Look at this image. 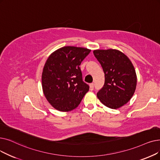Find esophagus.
Returning a JSON list of instances; mask_svg holds the SVG:
<instances>
[{"instance_id":"34e87169","label":"esophagus","mask_w":160,"mask_h":160,"mask_svg":"<svg viewBox=\"0 0 160 160\" xmlns=\"http://www.w3.org/2000/svg\"><path fill=\"white\" fill-rule=\"evenodd\" d=\"M89 89H90V90H93V89H94V84L93 83H92V84H89Z\"/></svg>"}]
</instances>
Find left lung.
Returning <instances> with one entry per match:
<instances>
[{
  "mask_svg": "<svg viewBox=\"0 0 160 160\" xmlns=\"http://www.w3.org/2000/svg\"><path fill=\"white\" fill-rule=\"evenodd\" d=\"M93 54L105 73V84L97 96L106 107L119 108L129 102L135 93V68L129 59L119 50H96Z\"/></svg>",
  "mask_w": 160,
  "mask_h": 160,
  "instance_id": "obj_1",
  "label": "left lung"
}]
</instances>
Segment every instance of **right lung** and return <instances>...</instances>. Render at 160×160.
Returning <instances> with one entry per match:
<instances>
[{
	"label": "right lung",
	"mask_w": 160,
	"mask_h": 160,
	"mask_svg": "<svg viewBox=\"0 0 160 160\" xmlns=\"http://www.w3.org/2000/svg\"><path fill=\"white\" fill-rule=\"evenodd\" d=\"M91 52L84 48L65 46L48 57L42 74L47 101L56 110L68 112L77 107L89 91L82 80V61Z\"/></svg>",
	"instance_id": "add662e5"
}]
</instances>
